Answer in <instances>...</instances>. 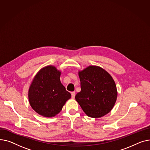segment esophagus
Returning <instances> with one entry per match:
<instances>
[{"label":"esophagus","instance_id":"34e87169","mask_svg":"<svg viewBox=\"0 0 150 150\" xmlns=\"http://www.w3.org/2000/svg\"><path fill=\"white\" fill-rule=\"evenodd\" d=\"M71 98H72L73 99H74V98H75V96H76V93H75V91L71 92Z\"/></svg>","mask_w":150,"mask_h":150}]
</instances>
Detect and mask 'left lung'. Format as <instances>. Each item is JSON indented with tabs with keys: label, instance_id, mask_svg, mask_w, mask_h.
<instances>
[{
	"label": "left lung",
	"instance_id": "obj_1",
	"mask_svg": "<svg viewBox=\"0 0 150 150\" xmlns=\"http://www.w3.org/2000/svg\"><path fill=\"white\" fill-rule=\"evenodd\" d=\"M81 91L76 101L88 116L98 118L108 114L116 103L117 92L113 79L99 67L90 66L79 73Z\"/></svg>",
	"mask_w": 150,
	"mask_h": 150
}]
</instances>
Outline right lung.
I'll return each instance as SVG.
<instances>
[{
    "label": "right lung",
    "instance_id": "right-lung-1",
    "mask_svg": "<svg viewBox=\"0 0 150 150\" xmlns=\"http://www.w3.org/2000/svg\"><path fill=\"white\" fill-rule=\"evenodd\" d=\"M60 72L52 66L42 69L34 78L28 91L32 108L40 115L51 117L62 109L71 94L60 83Z\"/></svg>",
    "mask_w": 150,
    "mask_h": 150
}]
</instances>
